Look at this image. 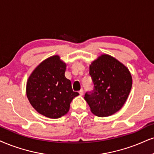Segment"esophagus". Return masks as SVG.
<instances>
[{
  "label": "esophagus",
  "instance_id": "1",
  "mask_svg": "<svg viewBox=\"0 0 154 154\" xmlns=\"http://www.w3.org/2000/svg\"><path fill=\"white\" fill-rule=\"evenodd\" d=\"M83 93H84V92H83V89H81V90L79 91V94H80L81 96H83Z\"/></svg>",
  "mask_w": 154,
  "mask_h": 154
}]
</instances>
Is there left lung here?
I'll use <instances>...</instances> for the list:
<instances>
[{
	"instance_id": "1",
	"label": "left lung",
	"mask_w": 154,
	"mask_h": 154,
	"mask_svg": "<svg viewBox=\"0 0 154 154\" xmlns=\"http://www.w3.org/2000/svg\"><path fill=\"white\" fill-rule=\"evenodd\" d=\"M89 74L94 89L84 98L91 111L106 117L119 111L125 103L132 86V77L123 64L109 55H102L90 66Z\"/></svg>"
}]
</instances>
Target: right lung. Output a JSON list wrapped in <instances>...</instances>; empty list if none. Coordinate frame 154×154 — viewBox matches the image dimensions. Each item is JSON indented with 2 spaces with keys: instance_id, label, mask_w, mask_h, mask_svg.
<instances>
[{
  "instance_id": "right-lung-1",
  "label": "right lung",
  "mask_w": 154,
  "mask_h": 154,
  "mask_svg": "<svg viewBox=\"0 0 154 154\" xmlns=\"http://www.w3.org/2000/svg\"><path fill=\"white\" fill-rule=\"evenodd\" d=\"M66 68L59 56L50 57L35 68L26 85V94L32 106L51 119L66 115L73 98L79 95L73 91L71 81L66 78Z\"/></svg>"
}]
</instances>
